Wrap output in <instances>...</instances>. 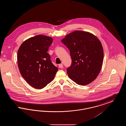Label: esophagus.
<instances>
[{
    "mask_svg": "<svg viewBox=\"0 0 126 126\" xmlns=\"http://www.w3.org/2000/svg\"><path fill=\"white\" fill-rule=\"evenodd\" d=\"M59 67H60V68H63V64H59Z\"/></svg>",
    "mask_w": 126,
    "mask_h": 126,
    "instance_id": "obj_1",
    "label": "esophagus"
}]
</instances>
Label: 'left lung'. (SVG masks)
I'll return each mask as SVG.
<instances>
[{"label":"left lung","instance_id":"1","mask_svg":"<svg viewBox=\"0 0 126 126\" xmlns=\"http://www.w3.org/2000/svg\"><path fill=\"white\" fill-rule=\"evenodd\" d=\"M70 51L72 64L66 72L76 83L85 85L94 81L101 70L103 49L98 38L89 32L75 31L61 40Z\"/></svg>","mask_w":126,"mask_h":126}]
</instances>
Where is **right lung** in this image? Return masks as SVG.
Segmentation results:
<instances>
[{
  "label": "right lung",
  "mask_w": 126,
  "mask_h": 126,
  "mask_svg": "<svg viewBox=\"0 0 126 126\" xmlns=\"http://www.w3.org/2000/svg\"><path fill=\"white\" fill-rule=\"evenodd\" d=\"M52 42L50 37L38 35L25 40L18 49L20 72L25 80L36 89H42L50 83L58 70L47 53Z\"/></svg>",
  "instance_id": "obj_1"
}]
</instances>
